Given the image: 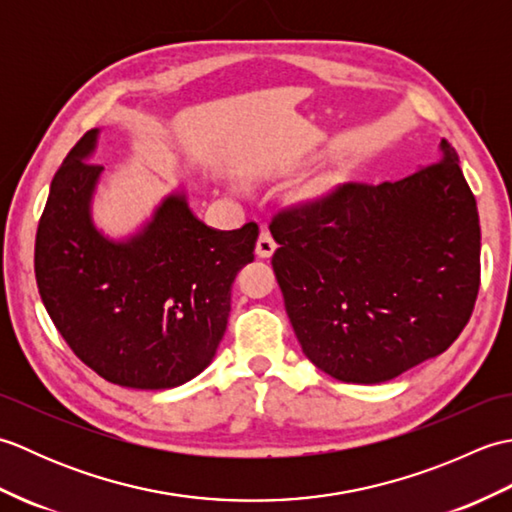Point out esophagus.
Returning a JSON list of instances; mask_svg holds the SVG:
<instances>
[{"instance_id":"obj_1","label":"esophagus","mask_w":512,"mask_h":512,"mask_svg":"<svg viewBox=\"0 0 512 512\" xmlns=\"http://www.w3.org/2000/svg\"><path fill=\"white\" fill-rule=\"evenodd\" d=\"M275 248H277V242L273 239V235H270L268 231H262L259 233V237H257V248H255V253H257V257H270L275 253Z\"/></svg>"}]
</instances>
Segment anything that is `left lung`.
<instances>
[{
    "label": "left lung",
    "instance_id": "left-lung-1",
    "mask_svg": "<svg viewBox=\"0 0 512 512\" xmlns=\"http://www.w3.org/2000/svg\"><path fill=\"white\" fill-rule=\"evenodd\" d=\"M398 182H347L279 211L277 284L301 350L343 383L374 385L442 354L480 290V215L460 158Z\"/></svg>",
    "mask_w": 512,
    "mask_h": 512
}]
</instances>
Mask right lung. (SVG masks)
I'll use <instances>...</instances> for the list:
<instances>
[{
	"mask_svg": "<svg viewBox=\"0 0 512 512\" xmlns=\"http://www.w3.org/2000/svg\"><path fill=\"white\" fill-rule=\"evenodd\" d=\"M96 145L99 129H90L52 178L35 242L41 301L70 350L105 380L178 387L213 361L259 228L215 231L176 191L138 233L103 235L92 217L103 173L90 162Z\"/></svg>",
	"mask_w": 512,
	"mask_h": 512,
	"instance_id": "add662e5",
	"label": "right lung"
}]
</instances>
